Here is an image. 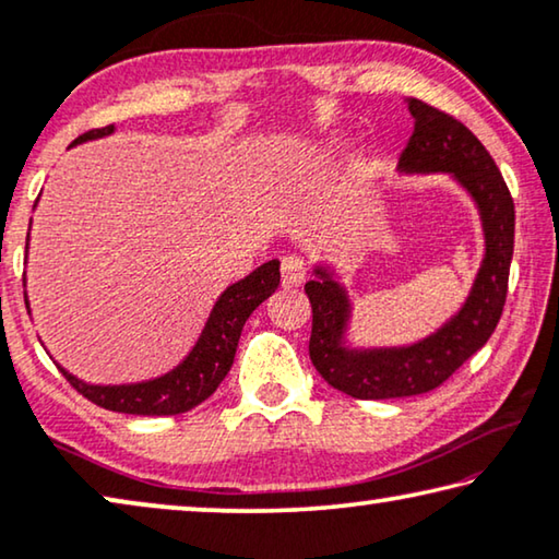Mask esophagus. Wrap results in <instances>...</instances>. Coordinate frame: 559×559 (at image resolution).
I'll return each mask as SVG.
<instances>
[{"label":"esophagus","mask_w":559,"mask_h":559,"mask_svg":"<svg viewBox=\"0 0 559 559\" xmlns=\"http://www.w3.org/2000/svg\"><path fill=\"white\" fill-rule=\"evenodd\" d=\"M308 276L306 261L301 255H286L281 263V278L283 286H301Z\"/></svg>","instance_id":"obj_1"}]
</instances>
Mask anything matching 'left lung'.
I'll use <instances>...</instances> for the list:
<instances>
[{"label": "left lung", "instance_id": "1", "mask_svg": "<svg viewBox=\"0 0 559 559\" xmlns=\"http://www.w3.org/2000/svg\"><path fill=\"white\" fill-rule=\"evenodd\" d=\"M414 132L399 170L449 173L469 193L485 233V258L469 296L447 323L409 346L356 348L346 344L352 301L329 265H316V278L306 283L313 308L308 354L316 371L333 389L354 399H399L427 394L452 377L492 336L507 298V278L514 253V203L502 173L452 115L421 99H406Z\"/></svg>", "mask_w": 559, "mask_h": 559}]
</instances>
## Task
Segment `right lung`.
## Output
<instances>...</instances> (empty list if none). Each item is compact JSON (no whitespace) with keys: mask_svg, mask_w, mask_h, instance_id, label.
Returning <instances> with one entry per match:
<instances>
[{"mask_svg":"<svg viewBox=\"0 0 559 559\" xmlns=\"http://www.w3.org/2000/svg\"><path fill=\"white\" fill-rule=\"evenodd\" d=\"M112 132L115 124L90 130L74 140L70 147L87 143V140L112 135ZM278 283L281 263L269 261L223 290L211 316H207L203 331H200L195 346L190 348L186 359L168 373H163V377L138 381V384L99 386L78 379L74 373L62 369V366L60 371L82 396L97 406H103V409L138 416H173L190 412L200 402H205L221 386V381L226 379L233 359H236L243 323L278 288ZM24 304L29 308L27 294H24Z\"/></svg>","mask_w":559,"mask_h":559,"instance_id":"right-lung-1","label":"right lung"}]
</instances>
